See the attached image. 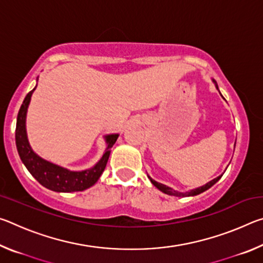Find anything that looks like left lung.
Wrapping results in <instances>:
<instances>
[{
  "mask_svg": "<svg viewBox=\"0 0 263 263\" xmlns=\"http://www.w3.org/2000/svg\"><path fill=\"white\" fill-rule=\"evenodd\" d=\"M212 81L215 82L216 88L218 89V86H217V83H216L215 80H212ZM221 176H222V175L216 177V179H213L212 181L208 182L206 184L199 186V188H196V189H193V190H190V191H185V193H180V191H176V190H174V189L169 188V186L164 185V184H162V183H159V182L154 181V180L152 179V177H149V176H148V179L151 180V182H152V184H153L154 186H157V188H158L160 191H162V193H164V194L171 195V196H177V197H186V196H196V195L202 194L203 191H205V190H208L209 188H211V186H212L213 184H215L216 182L219 181Z\"/></svg>",
  "mask_w": 263,
  "mask_h": 263,
  "instance_id": "8db88e82",
  "label": "left lung"
}]
</instances>
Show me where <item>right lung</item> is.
I'll use <instances>...</instances> for the list:
<instances>
[{"instance_id": "right-lung-1", "label": "right lung", "mask_w": 263, "mask_h": 263, "mask_svg": "<svg viewBox=\"0 0 263 263\" xmlns=\"http://www.w3.org/2000/svg\"><path fill=\"white\" fill-rule=\"evenodd\" d=\"M34 89L35 88L25 96L23 104L21 105L18 111V116H17L15 138L17 151H18L22 162L24 163L31 175L39 183L47 189L57 191V193H74V191H83L90 188L91 185L96 183L102 173L104 172L106 162H108L110 157V149L119 135L115 133V135L105 136V142L108 145L105 148V153L94 167L86 169V171L72 172L64 167L58 166V164L46 161L33 152L29 144L28 136H26V111H28L31 96H32Z\"/></svg>"}]
</instances>
